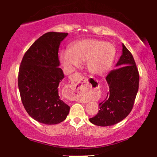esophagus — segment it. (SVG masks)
<instances>
[{"mask_svg": "<svg viewBox=\"0 0 157 157\" xmlns=\"http://www.w3.org/2000/svg\"><path fill=\"white\" fill-rule=\"evenodd\" d=\"M83 78L80 74H76L73 78L71 84L67 86V90L70 92L69 99L79 101L81 98V94L79 90L83 88Z\"/></svg>", "mask_w": 157, "mask_h": 157, "instance_id": "1", "label": "esophagus"}]
</instances>
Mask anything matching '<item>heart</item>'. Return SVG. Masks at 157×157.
<instances>
[{
  "mask_svg": "<svg viewBox=\"0 0 157 157\" xmlns=\"http://www.w3.org/2000/svg\"><path fill=\"white\" fill-rule=\"evenodd\" d=\"M115 53L114 46L105 40L85 39L73 44L70 51H63L61 61L66 66H78L87 61L90 72L102 75L111 68Z\"/></svg>",
  "mask_w": 157,
  "mask_h": 157,
  "instance_id": "obj_1",
  "label": "heart"
}]
</instances>
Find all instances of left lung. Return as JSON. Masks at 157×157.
<instances>
[{
	"label": "left lung",
	"instance_id": "obj_1",
	"mask_svg": "<svg viewBox=\"0 0 157 157\" xmlns=\"http://www.w3.org/2000/svg\"><path fill=\"white\" fill-rule=\"evenodd\" d=\"M122 55L117 67L106 77L109 91L104 101L98 105L99 110L90 122L99 126H112L129 114L139 90V74L134 57L122 44Z\"/></svg>",
	"mask_w": 157,
	"mask_h": 157
}]
</instances>
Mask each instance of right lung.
I'll return each mask as SVG.
<instances>
[{
	"label": "right lung",
	"mask_w": 157,
	"mask_h": 157,
	"mask_svg": "<svg viewBox=\"0 0 157 157\" xmlns=\"http://www.w3.org/2000/svg\"><path fill=\"white\" fill-rule=\"evenodd\" d=\"M68 33L48 32L38 38L21 61L18 84L21 98L30 117L40 123L56 124L64 121L70 107L59 96L64 78L59 68V48Z\"/></svg>",
	"instance_id": "add662e5"
}]
</instances>
